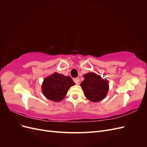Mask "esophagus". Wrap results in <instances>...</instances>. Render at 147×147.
<instances>
[{"label":"esophagus","mask_w":147,"mask_h":147,"mask_svg":"<svg viewBox=\"0 0 147 147\" xmlns=\"http://www.w3.org/2000/svg\"><path fill=\"white\" fill-rule=\"evenodd\" d=\"M74 81L77 84H79L80 83V81L79 78H74Z\"/></svg>","instance_id":"1"}]
</instances>
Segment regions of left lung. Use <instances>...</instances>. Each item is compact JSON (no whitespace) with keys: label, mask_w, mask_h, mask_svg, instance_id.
Masks as SVG:
<instances>
[{"label":"left lung","mask_w":147,"mask_h":147,"mask_svg":"<svg viewBox=\"0 0 147 147\" xmlns=\"http://www.w3.org/2000/svg\"><path fill=\"white\" fill-rule=\"evenodd\" d=\"M83 77L80 85L86 98L94 102L104 99L109 91L108 81L94 73L86 74Z\"/></svg>","instance_id":"1"}]
</instances>
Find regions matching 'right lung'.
<instances>
[{
    "label": "right lung",
    "mask_w": 147,
    "mask_h": 147,
    "mask_svg": "<svg viewBox=\"0 0 147 147\" xmlns=\"http://www.w3.org/2000/svg\"><path fill=\"white\" fill-rule=\"evenodd\" d=\"M75 85L72 78L54 73L44 80L42 92L47 98L55 102L63 100L70 86Z\"/></svg>",
    "instance_id": "add662e5"
}]
</instances>
